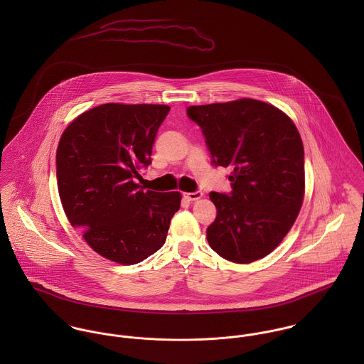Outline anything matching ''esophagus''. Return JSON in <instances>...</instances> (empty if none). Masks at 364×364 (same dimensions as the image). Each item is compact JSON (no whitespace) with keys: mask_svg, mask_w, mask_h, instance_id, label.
<instances>
[{"mask_svg":"<svg viewBox=\"0 0 364 364\" xmlns=\"http://www.w3.org/2000/svg\"><path fill=\"white\" fill-rule=\"evenodd\" d=\"M202 196H203V192H200V191H198V192H191V193H183V198L188 199L189 202L199 200Z\"/></svg>","mask_w":364,"mask_h":364,"instance_id":"1","label":"esophagus"}]
</instances>
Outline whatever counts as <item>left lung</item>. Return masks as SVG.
Masks as SVG:
<instances>
[{"mask_svg":"<svg viewBox=\"0 0 364 364\" xmlns=\"http://www.w3.org/2000/svg\"><path fill=\"white\" fill-rule=\"evenodd\" d=\"M211 164L230 168L231 192H210L217 208L208 241L221 258L251 263L293 227L304 199V147L293 120L257 100L189 106Z\"/></svg>","mask_w":364,"mask_h":364,"instance_id":"8db88e82","label":"left lung"}]
</instances>
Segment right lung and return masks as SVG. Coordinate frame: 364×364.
<instances>
[{"label":"right lung","mask_w":364,"mask_h":364,"mask_svg":"<svg viewBox=\"0 0 364 364\" xmlns=\"http://www.w3.org/2000/svg\"><path fill=\"white\" fill-rule=\"evenodd\" d=\"M166 105L105 104L64 130L55 154L64 213L87 244L122 264L147 259L164 245L181 193L143 191Z\"/></svg>","instance_id":"add662e5"}]
</instances>
